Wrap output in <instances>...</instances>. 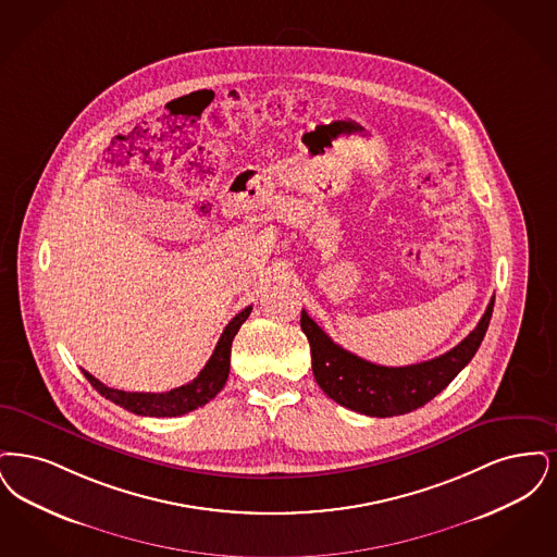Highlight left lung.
<instances>
[{
    "instance_id": "8db88e82",
    "label": "left lung",
    "mask_w": 557,
    "mask_h": 557,
    "mask_svg": "<svg viewBox=\"0 0 557 557\" xmlns=\"http://www.w3.org/2000/svg\"><path fill=\"white\" fill-rule=\"evenodd\" d=\"M495 297L476 329L451 351L429 362L387 368L343 349L301 310V331L310 341L315 383L339 406L374 418L401 416L429 404L474 358L488 329Z\"/></svg>"
}]
</instances>
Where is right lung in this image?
<instances>
[{
    "label": "right lung",
    "mask_w": 557,
    "mask_h": 557,
    "mask_svg": "<svg viewBox=\"0 0 557 557\" xmlns=\"http://www.w3.org/2000/svg\"><path fill=\"white\" fill-rule=\"evenodd\" d=\"M249 314H251V306H247L226 324V329L222 331L218 345L214 347V354L210 356L203 370L195 376L191 383H187L183 387L170 388L166 393H128V391L106 387L87 370H83V374L99 395H103L106 399L114 401L116 406L133 411L137 416H153V418L183 416L187 411L206 406L224 387V383L228 379V370H231V345Z\"/></svg>",
    "instance_id": "right-lung-1"
}]
</instances>
